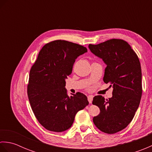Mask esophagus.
Here are the masks:
<instances>
[{
	"mask_svg": "<svg viewBox=\"0 0 152 152\" xmlns=\"http://www.w3.org/2000/svg\"><path fill=\"white\" fill-rule=\"evenodd\" d=\"M88 100L89 102L90 103V104H91V103L92 102V101H93V96H91V95L88 96Z\"/></svg>",
	"mask_w": 152,
	"mask_h": 152,
	"instance_id": "obj_1",
	"label": "esophagus"
}]
</instances>
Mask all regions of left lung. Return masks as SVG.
<instances>
[{"label": "left lung", "instance_id": "8db88e82", "mask_svg": "<svg viewBox=\"0 0 152 152\" xmlns=\"http://www.w3.org/2000/svg\"><path fill=\"white\" fill-rule=\"evenodd\" d=\"M89 48L106 63L103 81L113 87L112 98L93 97V104L100 109L93 123L103 133H118L130 124L140 104L142 87L139 59L130 45L121 39L89 44Z\"/></svg>", "mask_w": 152, "mask_h": 152}]
</instances>
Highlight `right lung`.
I'll list each match as a JSON object with an SVG mask.
<instances>
[{
	"instance_id": "add662e5",
	"label": "right lung",
	"mask_w": 152,
	"mask_h": 152,
	"mask_svg": "<svg viewBox=\"0 0 152 152\" xmlns=\"http://www.w3.org/2000/svg\"><path fill=\"white\" fill-rule=\"evenodd\" d=\"M87 51L86 47L78 44L53 40L42 47L31 66L28 101L35 117L47 130H67L76 113L89 104L84 94L78 92L69 96L64 88L76 59Z\"/></svg>"
}]
</instances>
